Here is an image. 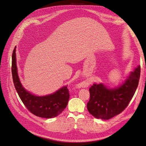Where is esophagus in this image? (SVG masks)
I'll return each instance as SVG.
<instances>
[{
	"label": "esophagus",
	"instance_id": "34e87169",
	"mask_svg": "<svg viewBox=\"0 0 146 146\" xmlns=\"http://www.w3.org/2000/svg\"><path fill=\"white\" fill-rule=\"evenodd\" d=\"M90 84V83L88 82L84 81V82H82L79 83L78 85V86L80 88H85V87H88V86H89Z\"/></svg>",
	"mask_w": 146,
	"mask_h": 146
}]
</instances>
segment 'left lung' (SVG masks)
<instances>
[{
  "mask_svg": "<svg viewBox=\"0 0 146 146\" xmlns=\"http://www.w3.org/2000/svg\"><path fill=\"white\" fill-rule=\"evenodd\" d=\"M140 66L130 72L120 85L108 87L104 83H94L90 88V99L87 104L91 115L108 120L121 113L129 105L138 85Z\"/></svg>",
  "mask_w": 146,
  "mask_h": 146,
  "instance_id": "left-lung-1",
  "label": "left lung"
}]
</instances>
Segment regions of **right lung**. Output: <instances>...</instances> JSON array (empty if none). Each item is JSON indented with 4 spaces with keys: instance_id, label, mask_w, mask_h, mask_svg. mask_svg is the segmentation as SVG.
<instances>
[{
    "instance_id": "add662e5",
    "label": "right lung",
    "mask_w": 146,
    "mask_h": 146,
    "mask_svg": "<svg viewBox=\"0 0 146 146\" xmlns=\"http://www.w3.org/2000/svg\"><path fill=\"white\" fill-rule=\"evenodd\" d=\"M16 47L12 55V76L16 90L22 102L35 116L43 118H52L62 113L68 105L69 94L68 85L63 86L52 94L37 96L31 93L22 85L16 63Z\"/></svg>"
}]
</instances>
